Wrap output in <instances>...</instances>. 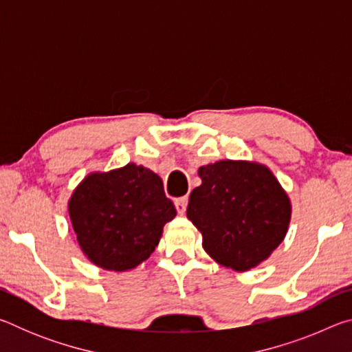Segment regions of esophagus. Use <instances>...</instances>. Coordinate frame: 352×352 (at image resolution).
<instances>
[{
	"label": "esophagus",
	"instance_id": "1",
	"mask_svg": "<svg viewBox=\"0 0 352 352\" xmlns=\"http://www.w3.org/2000/svg\"><path fill=\"white\" fill-rule=\"evenodd\" d=\"M175 208L178 214H184L186 212V208H188V197L184 195V197H180V199H175Z\"/></svg>",
	"mask_w": 352,
	"mask_h": 352
}]
</instances>
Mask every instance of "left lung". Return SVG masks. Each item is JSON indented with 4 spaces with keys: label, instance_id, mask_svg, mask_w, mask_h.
Masks as SVG:
<instances>
[{
    "label": "left lung",
    "instance_id": "obj_1",
    "mask_svg": "<svg viewBox=\"0 0 352 352\" xmlns=\"http://www.w3.org/2000/svg\"><path fill=\"white\" fill-rule=\"evenodd\" d=\"M201 184L189 195L188 219L219 264L243 272L283 242L290 220L287 194L272 172L248 162H217L199 169Z\"/></svg>",
    "mask_w": 352,
    "mask_h": 352
}]
</instances>
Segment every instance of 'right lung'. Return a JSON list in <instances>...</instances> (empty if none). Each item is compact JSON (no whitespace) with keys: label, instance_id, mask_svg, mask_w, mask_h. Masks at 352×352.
<instances>
[{"label":"right lung","instance_id":"add662e5","mask_svg":"<svg viewBox=\"0 0 352 352\" xmlns=\"http://www.w3.org/2000/svg\"><path fill=\"white\" fill-rule=\"evenodd\" d=\"M68 210L83 253L115 272L146 261L158 245L163 226L177 214L162 178L133 163L88 175L74 190Z\"/></svg>","mask_w":352,"mask_h":352}]
</instances>
